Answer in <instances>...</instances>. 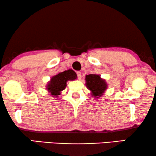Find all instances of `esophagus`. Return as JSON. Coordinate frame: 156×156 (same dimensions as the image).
Wrapping results in <instances>:
<instances>
[{"label": "esophagus", "instance_id": "1", "mask_svg": "<svg viewBox=\"0 0 156 156\" xmlns=\"http://www.w3.org/2000/svg\"><path fill=\"white\" fill-rule=\"evenodd\" d=\"M76 75H77V78L79 80H81V78H82V73L80 72H76Z\"/></svg>", "mask_w": 156, "mask_h": 156}]
</instances>
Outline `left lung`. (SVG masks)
Segmentation results:
<instances>
[{
  "label": "left lung",
  "mask_w": 156,
  "mask_h": 156,
  "mask_svg": "<svg viewBox=\"0 0 156 156\" xmlns=\"http://www.w3.org/2000/svg\"><path fill=\"white\" fill-rule=\"evenodd\" d=\"M87 87L92 91V95L95 97H99L107 87L105 81L101 80L99 75L89 74L86 76Z\"/></svg>",
  "instance_id": "8db88e82"
}]
</instances>
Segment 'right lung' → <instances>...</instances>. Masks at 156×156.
<instances>
[{"label":"right lung","mask_w":156,"mask_h":156,"mask_svg":"<svg viewBox=\"0 0 156 156\" xmlns=\"http://www.w3.org/2000/svg\"><path fill=\"white\" fill-rule=\"evenodd\" d=\"M76 78V74L73 70L69 69L63 72H60L52 78L47 87L48 91L51 94L57 97L60 91L64 90L67 86V81L74 80Z\"/></svg>","instance_id":"right-lung-1"}]
</instances>
